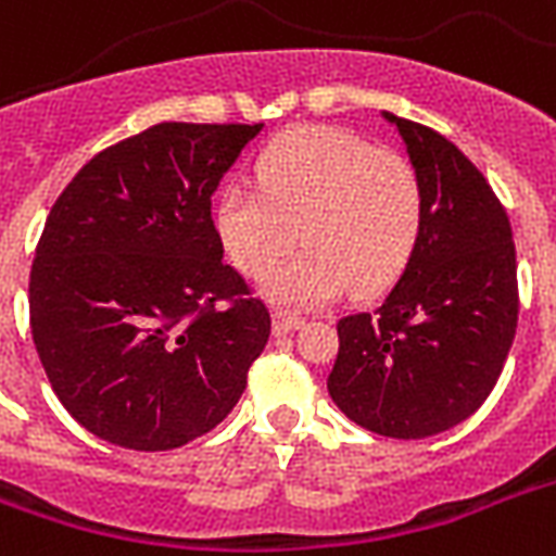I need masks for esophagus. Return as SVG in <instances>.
<instances>
[{
	"instance_id": "1",
	"label": "esophagus",
	"mask_w": 556,
	"mask_h": 556,
	"mask_svg": "<svg viewBox=\"0 0 556 556\" xmlns=\"http://www.w3.org/2000/svg\"><path fill=\"white\" fill-rule=\"evenodd\" d=\"M306 324V317H300L296 312H288V308H274V332L286 334L294 332L300 326Z\"/></svg>"
}]
</instances>
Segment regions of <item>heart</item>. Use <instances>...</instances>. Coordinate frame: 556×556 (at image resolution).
I'll list each match as a JSON object with an SVG mask.
<instances>
[{
	"instance_id": "b5f03b06",
	"label": "heart",
	"mask_w": 556,
	"mask_h": 556,
	"mask_svg": "<svg viewBox=\"0 0 556 556\" xmlns=\"http://www.w3.org/2000/svg\"><path fill=\"white\" fill-rule=\"evenodd\" d=\"M256 189L230 184L218 198V232L248 277H265L300 241L306 250L274 270L268 294L317 306L355 291L372 294L402 277L426 224L417 165L376 151L338 127H294L256 156Z\"/></svg>"
}]
</instances>
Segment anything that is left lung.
<instances>
[{
    "label": "left lung",
    "mask_w": 556,
    "mask_h": 556,
    "mask_svg": "<svg viewBox=\"0 0 556 556\" xmlns=\"http://www.w3.org/2000/svg\"><path fill=\"white\" fill-rule=\"evenodd\" d=\"M384 118L422 177L426 224L381 306L338 320L326 388L362 429L422 440L476 414L502 376L519 320L516 248L502 201L460 148Z\"/></svg>",
    "instance_id": "obj_1"
}]
</instances>
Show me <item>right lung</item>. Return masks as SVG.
Returning <instances> with one entry per match:
<instances>
[{"instance_id":"1","label":"right lung","mask_w":556,"mask_h":556,"mask_svg":"<svg viewBox=\"0 0 556 556\" xmlns=\"http://www.w3.org/2000/svg\"><path fill=\"white\" fill-rule=\"evenodd\" d=\"M260 130L160 122L99 151L54 201L28 282L31 338L96 438L177 448L248 388L270 312L224 262L212 192Z\"/></svg>"}]
</instances>
